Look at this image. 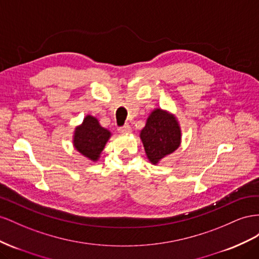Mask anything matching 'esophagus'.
Listing matches in <instances>:
<instances>
[{"instance_id": "1", "label": "esophagus", "mask_w": 259, "mask_h": 259, "mask_svg": "<svg viewBox=\"0 0 259 259\" xmlns=\"http://www.w3.org/2000/svg\"><path fill=\"white\" fill-rule=\"evenodd\" d=\"M131 130H132V129H131V127H130V124H128V123H125V124L122 125V127L118 128V131L121 132V134H130Z\"/></svg>"}]
</instances>
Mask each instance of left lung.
<instances>
[{
  "label": "left lung",
  "instance_id": "left-lung-1",
  "mask_svg": "<svg viewBox=\"0 0 259 259\" xmlns=\"http://www.w3.org/2000/svg\"><path fill=\"white\" fill-rule=\"evenodd\" d=\"M140 137L147 157L153 164H157L162 157L178 149L181 132L179 124L172 115H169L161 109H155L147 118Z\"/></svg>",
  "mask_w": 259,
  "mask_h": 259
}]
</instances>
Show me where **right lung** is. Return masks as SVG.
I'll list each match as a JSON object with an SVG mask.
<instances>
[{
    "label": "right lung",
    "instance_id": "right-lung-1",
    "mask_svg": "<svg viewBox=\"0 0 259 259\" xmlns=\"http://www.w3.org/2000/svg\"><path fill=\"white\" fill-rule=\"evenodd\" d=\"M109 137L110 132L101 127L97 118L87 116L83 123L76 129L73 145L85 157L97 160Z\"/></svg>",
    "mask_w": 259,
    "mask_h": 259
}]
</instances>
